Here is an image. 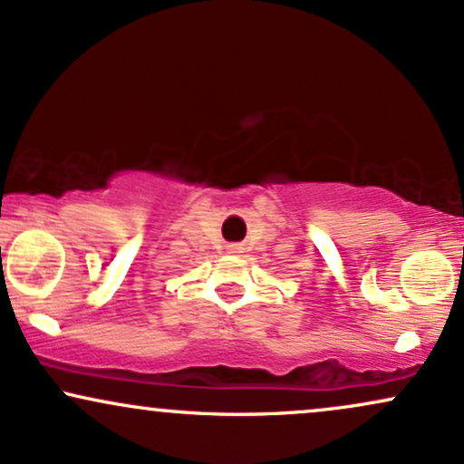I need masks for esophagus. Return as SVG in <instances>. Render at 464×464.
<instances>
[{
    "label": "esophagus",
    "mask_w": 464,
    "mask_h": 464,
    "mask_svg": "<svg viewBox=\"0 0 464 464\" xmlns=\"http://www.w3.org/2000/svg\"><path fill=\"white\" fill-rule=\"evenodd\" d=\"M233 248H236V246H233Z\"/></svg>",
    "instance_id": "34e87169"
}]
</instances>
